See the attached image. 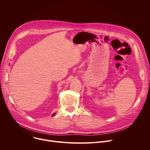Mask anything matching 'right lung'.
<instances>
[{
    "label": "right lung",
    "mask_w": 150,
    "mask_h": 150,
    "mask_svg": "<svg viewBox=\"0 0 150 150\" xmlns=\"http://www.w3.org/2000/svg\"><path fill=\"white\" fill-rule=\"evenodd\" d=\"M56 115V113H53V115H52V116H54V115Z\"/></svg>",
    "instance_id": "add662e5"
}]
</instances>
